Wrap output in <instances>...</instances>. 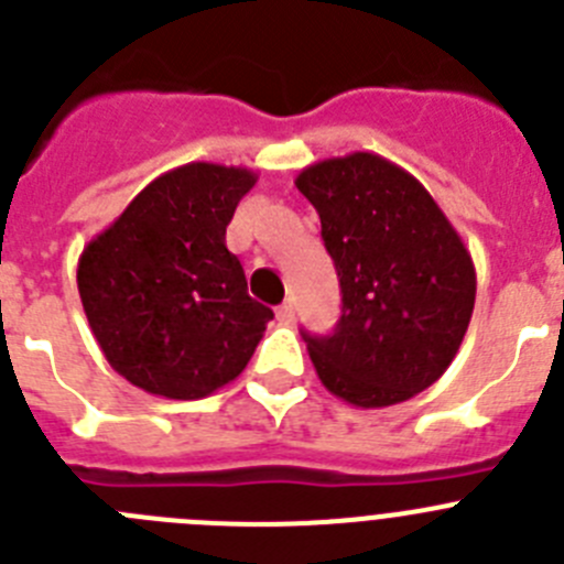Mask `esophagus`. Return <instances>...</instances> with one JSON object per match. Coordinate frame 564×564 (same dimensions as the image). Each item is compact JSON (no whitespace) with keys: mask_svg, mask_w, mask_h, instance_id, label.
I'll use <instances>...</instances> for the list:
<instances>
[{"mask_svg":"<svg viewBox=\"0 0 564 564\" xmlns=\"http://www.w3.org/2000/svg\"><path fill=\"white\" fill-rule=\"evenodd\" d=\"M275 317L281 319V323H292V319H294V306H292V301L281 303V306L275 308Z\"/></svg>","mask_w":564,"mask_h":564,"instance_id":"esophagus-1","label":"esophagus"}]
</instances>
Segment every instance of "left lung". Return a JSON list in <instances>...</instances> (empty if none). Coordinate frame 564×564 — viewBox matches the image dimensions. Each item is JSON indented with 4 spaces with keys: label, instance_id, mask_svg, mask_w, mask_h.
Segmentation results:
<instances>
[{
    "label": "left lung",
    "instance_id": "left-lung-1",
    "mask_svg": "<svg viewBox=\"0 0 564 564\" xmlns=\"http://www.w3.org/2000/svg\"><path fill=\"white\" fill-rule=\"evenodd\" d=\"M314 205L343 289L328 337L303 332L319 382L354 408H390L438 382L475 308L464 238L413 174L370 151L294 180Z\"/></svg>",
    "mask_w": 564,
    "mask_h": 564
}]
</instances>
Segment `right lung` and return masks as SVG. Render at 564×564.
<instances>
[{"mask_svg":"<svg viewBox=\"0 0 564 564\" xmlns=\"http://www.w3.org/2000/svg\"><path fill=\"white\" fill-rule=\"evenodd\" d=\"M258 174L187 162L156 176L84 247L78 292L106 362L134 388L194 402L241 373L272 308L247 294L225 236Z\"/></svg>","mask_w":564,"mask_h":564,"instance_id":"right-lung-1","label":"right lung"}]
</instances>
